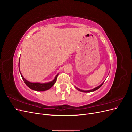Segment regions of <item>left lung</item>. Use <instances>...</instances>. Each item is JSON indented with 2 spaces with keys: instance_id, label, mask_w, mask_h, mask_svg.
I'll return each mask as SVG.
<instances>
[{
  "instance_id": "left-lung-1",
  "label": "left lung",
  "mask_w": 132,
  "mask_h": 132,
  "mask_svg": "<svg viewBox=\"0 0 132 132\" xmlns=\"http://www.w3.org/2000/svg\"><path fill=\"white\" fill-rule=\"evenodd\" d=\"M103 82H103L100 85H99L98 86H97V87H95V88H94V89H93V90H88V91H84V90H80V89H78V88H77L78 90H79V91H82V92H85V93H90V92H92V91H96V90H97V89H98L102 85H103Z\"/></svg>"
}]
</instances>
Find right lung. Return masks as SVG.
<instances>
[{
  "mask_svg": "<svg viewBox=\"0 0 132 132\" xmlns=\"http://www.w3.org/2000/svg\"><path fill=\"white\" fill-rule=\"evenodd\" d=\"M19 62H20V59H19ZM58 75V74H57L56 76H55V77L53 81L41 84L39 82H31L28 81L24 78H23V77L21 74V77L23 79V81H24L25 83L26 84V85L31 89L35 91H46V90H49L51 87L53 86V85L54 84V83L56 82Z\"/></svg>",
  "mask_w": 132,
  "mask_h": 132,
  "instance_id": "1",
  "label": "right lung"
}]
</instances>
